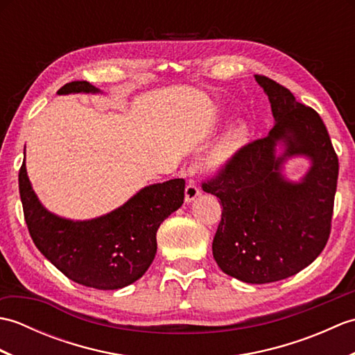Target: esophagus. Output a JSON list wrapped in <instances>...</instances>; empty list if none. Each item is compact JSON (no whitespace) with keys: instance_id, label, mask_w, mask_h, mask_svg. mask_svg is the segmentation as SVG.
Instances as JSON below:
<instances>
[{"instance_id":"1","label":"esophagus","mask_w":355,"mask_h":355,"mask_svg":"<svg viewBox=\"0 0 355 355\" xmlns=\"http://www.w3.org/2000/svg\"><path fill=\"white\" fill-rule=\"evenodd\" d=\"M200 193H201V191L198 189L197 186H195V184H187L186 189H184V201L186 202H192V201H195V200L200 197Z\"/></svg>"}]
</instances>
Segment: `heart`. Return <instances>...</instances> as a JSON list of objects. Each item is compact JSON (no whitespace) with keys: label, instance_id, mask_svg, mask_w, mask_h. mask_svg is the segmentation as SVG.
I'll return each instance as SVG.
<instances>
[{"label":"heart","instance_id":"1","mask_svg":"<svg viewBox=\"0 0 355 355\" xmlns=\"http://www.w3.org/2000/svg\"><path fill=\"white\" fill-rule=\"evenodd\" d=\"M250 139V126L244 120L230 123L207 150L205 164L209 171H221L230 164Z\"/></svg>","mask_w":355,"mask_h":355}]
</instances>
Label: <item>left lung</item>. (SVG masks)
<instances>
[{"label":"left lung","instance_id":"left-lung-1","mask_svg":"<svg viewBox=\"0 0 355 355\" xmlns=\"http://www.w3.org/2000/svg\"><path fill=\"white\" fill-rule=\"evenodd\" d=\"M254 79L268 96L275 125L202 189L223 205L212 243L218 267L238 281L270 284L299 273L325 247L338 160L318 112L275 80ZM293 157L309 162L297 180L283 172Z\"/></svg>","mask_w":355,"mask_h":355}]
</instances>
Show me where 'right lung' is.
Returning <instances> with one entry per match:
<instances>
[{
    "mask_svg": "<svg viewBox=\"0 0 355 355\" xmlns=\"http://www.w3.org/2000/svg\"><path fill=\"white\" fill-rule=\"evenodd\" d=\"M79 93L103 94L85 80L70 82L58 92L59 96ZM19 195L30 236L53 266L80 285L119 290L140 279L153 263L157 230L182 207L184 180L145 186L108 214L92 220H70L44 207L28 180L24 158Z\"/></svg>",
    "mask_w": 355,
    "mask_h": 355,
    "instance_id": "obj_1",
    "label": "right lung"
}]
</instances>
